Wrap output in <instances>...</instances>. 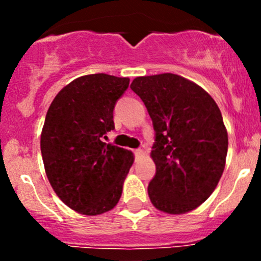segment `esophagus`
Returning <instances> with one entry per match:
<instances>
[{"label": "esophagus", "mask_w": 261, "mask_h": 261, "mask_svg": "<svg viewBox=\"0 0 261 261\" xmlns=\"http://www.w3.org/2000/svg\"><path fill=\"white\" fill-rule=\"evenodd\" d=\"M134 154H135L136 156H139V155L143 154V150H141V149H135V150H134Z\"/></svg>", "instance_id": "34e87169"}]
</instances>
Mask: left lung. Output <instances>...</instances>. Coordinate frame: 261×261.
<instances>
[{"mask_svg": "<svg viewBox=\"0 0 261 261\" xmlns=\"http://www.w3.org/2000/svg\"><path fill=\"white\" fill-rule=\"evenodd\" d=\"M130 88L143 99L155 131L150 201L170 215L197 208L225 169L228 138L220 109L203 88L172 73L138 77Z\"/></svg>", "mask_w": 261, "mask_h": 261, "instance_id": "obj_1", "label": "left lung"}]
</instances>
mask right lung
I'll return each mask as SVG.
<instances>
[{"label":"right lung","instance_id":"add662e5","mask_svg":"<svg viewBox=\"0 0 261 261\" xmlns=\"http://www.w3.org/2000/svg\"><path fill=\"white\" fill-rule=\"evenodd\" d=\"M130 80L98 73L70 82L50 105L40 147L48 179L69 208L87 216L120 201L134 154L103 143L114 130V110Z\"/></svg>","mask_w":261,"mask_h":261}]
</instances>
